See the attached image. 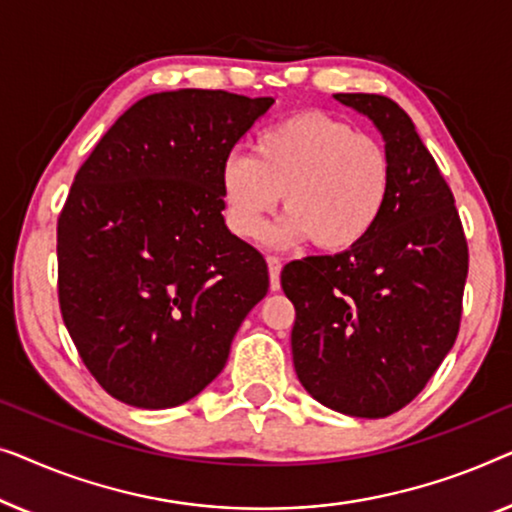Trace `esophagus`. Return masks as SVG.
<instances>
[{
	"label": "esophagus",
	"instance_id": "obj_1",
	"mask_svg": "<svg viewBox=\"0 0 512 512\" xmlns=\"http://www.w3.org/2000/svg\"><path fill=\"white\" fill-rule=\"evenodd\" d=\"M266 264H269V278H271V290L278 292L280 290V259L278 257H269L266 259Z\"/></svg>",
	"mask_w": 512,
	"mask_h": 512
}]
</instances>
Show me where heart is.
<instances>
[{
	"mask_svg": "<svg viewBox=\"0 0 512 512\" xmlns=\"http://www.w3.org/2000/svg\"><path fill=\"white\" fill-rule=\"evenodd\" d=\"M227 227L257 239L278 208L287 215L269 234L273 246L313 241L341 253L371 234L390 197V157L373 136L325 113H294L262 129L253 157L232 155L220 169Z\"/></svg>",
	"mask_w": 512,
	"mask_h": 512,
	"instance_id": "heart-1",
	"label": "heart"
}]
</instances>
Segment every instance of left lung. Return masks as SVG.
Masks as SVG:
<instances>
[{"label": "left lung", "instance_id": "left-lung-1", "mask_svg": "<svg viewBox=\"0 0 512 512\" xmlns=\"http://www.w3.org/2000/svg\"><path fill=\"white\" fill-rule=\"evenodd\" d=\"M373 122L390 157V197L371 234L338 255L290 262L292 359L315 401L385 417L413 401L455 345L469 248L448 183L413 120L383 95H334Z\"/></svg>", "mask_w": 512, "mask_h": 512}]
</instances>
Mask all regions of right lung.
Returning a JSON list of instances; mask_svg holds the SVG:
<instances>
[{
	"mask_svg": "<svg viewBox=\"0 0 512 512\" xmlns=\"http://www.w3.org/2000/svg\"><path fill=\"white\" fill-rule=\"evenodd\" d=\"M273 97L148 95L78 169L57 220L60 308L97 383L134 408H174L225 369L269 290L264 257L229 232L220 169Z\"/></svg>",
	"mask_w": 512,
	"mask_h": 512,
	"instance_id": "obj_1",
	"label": "right lung"
}]
</instances>
